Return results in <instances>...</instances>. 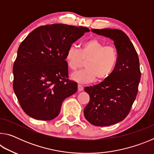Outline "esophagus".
Listing matches in <instances>:
<instances>
[{
    "label": "esophagus",
    "instance_id": "1",
    "mask_svg": "<svg viewBox=\"0 0 154 154\" xmlns=\"http://www.w3.org/2000/svg\"><path fill=\"white\" fill-rule=\"evenodd\" d=\"M83 87L82 86L81 84H78V91L79 92H81V91H83Z\"/></svg>",
    "mask_w": 154,
    "mask_h": 154
}]
</instances>
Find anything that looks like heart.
Returning <instances> with one entry per match:
<instances>
[{"label":"heart","mask_w":154,"mask_h":154,"mask_svg":"<svg viewBox=\"0 0 154 154\" xmlns=\"http://www.w3.org/2000/svg\"><path fill=\"white\" fill-rule=\"evenodd\" d=\"M65 59L68 66L73 71L82 67L85 61L86 69L74 73L72 79L87 83L95 79L101 82L110 77L118 64L119 53L115 46L105 45L97 38H90L83 42L79 49L69 47Z\"/></svg>","instance_id":"1"}]
</instances>
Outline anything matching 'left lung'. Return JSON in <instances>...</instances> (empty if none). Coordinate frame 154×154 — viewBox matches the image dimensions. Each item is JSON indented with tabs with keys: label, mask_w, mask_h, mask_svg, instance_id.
I'll return each instance as SVG.
<instances>
[{
	"label": "left lung",
	"mask_w": 154,
	"mask_h": 154,
	"mask_svg": "<svg viewBox=\"0 0 154 154\" xmlns=\"http://www.w3.org/2000/svg\"><path fill=\"white\" fill-rule=\"evenodd\" d=\"M91 30L114 41L119 60L110 77L93 87L85 88L90 102L84 109V116L94 126H110L126 118L137 97L141 75L139 59L123 31L111 28Z\"/></svg>",
	"instance_id": "obj_1"
}]
</instances>
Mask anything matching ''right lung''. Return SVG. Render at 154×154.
<instances>
[{
    "label": "right lung",
    "instance_id": "1",
    "mask_svg": "<svg viewBox=\"0 0 154 154\" xmlns=\"http://www.w3.org/2000/svg\"><path fill=\"white\" fill-rule=\"evenodd\" d=\"M90 30L66 24H47L36 28L21 43L13 67V88L28 116L51 120L58 116L62 103L77 90L69 79L65 60L72 43Z\"/></svg>",
    "mask_w": 154,
    "mask_h": 154
}]
</instances>
